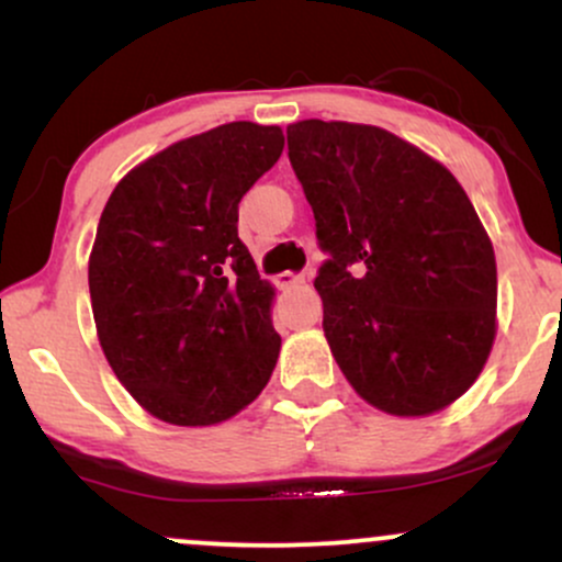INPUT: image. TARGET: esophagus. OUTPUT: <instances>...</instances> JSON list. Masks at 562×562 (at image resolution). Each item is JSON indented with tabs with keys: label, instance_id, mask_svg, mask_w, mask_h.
Returning <instances> with one entry per match:
<instances>
[{
	"label": "esophagus",
	"instance_id": "1",
	"mask_svg": "<svg viewBox=\"0 0 562 562\" xmlns=\"http://www.w3.org/2000/svg\"><path fill=\"white\" fill-rule=\"evenodd\" d=\"M303 282V274H295V272H280L274 277V285L277 288H293V285H301Z\"/></svg>",
	"mask_w": 562,
	"mask_h": 562
}]
</instances>
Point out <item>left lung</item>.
Masks as SVG:
<instances>
[{
  "instance_id": "8db88e82",
  "label": "left lung",
  "mask_w": 562,
  "mask_h": 562,
  "mask_svg": "<svg viewBox=\"0 0 562 562\" xmlns=\"http://www.w3.org/2000/svg\"><path fill=\"white\" fill-rule=\"evenodd\" d=\"M288 158L327 259L314 277L327 344L353 391L398 417L460 398L494 344V248L465 190L378 126L308 119Z\"/></svg>"
}]
</instances>
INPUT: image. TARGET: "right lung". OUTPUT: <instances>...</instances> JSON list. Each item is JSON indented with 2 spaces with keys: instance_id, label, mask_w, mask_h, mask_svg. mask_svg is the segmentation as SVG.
<instances>
[{
  "instance_id": "add662e5",
  "label": "right lung",
  "mask_w": 562,
  "mask_h": 562,
  "mask_svg": "<svg viewBox=\"0 0 562 562\" xmlns=\"http://www.w3.org/2000/svg\"><path fill=\"white\" fill-rule=\"evenodd\" d=\"M282 145L280 126H216L147 158L108 198L89 256L97 335L158 420L222 423L269 383L274 290L237 237V203Z\"/></svg>"
}]
</instances>
